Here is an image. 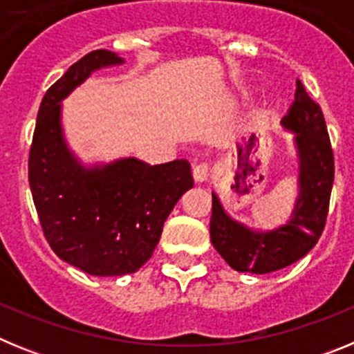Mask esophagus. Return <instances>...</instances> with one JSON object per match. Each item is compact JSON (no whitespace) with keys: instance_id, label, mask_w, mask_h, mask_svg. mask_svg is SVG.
Listing matches in <instances>:
<instances>
[{"instance_id":"34e87169","label":"esophagus","mask_w":354,"mask_h":354,"mask_svg":"<svg viewBox=\"0 0 354 354\" xmlns=\"http://www.w3.org/2000/svg\"><path fill=\"white\" fill-rule=\"evenodd\" d=\"M209 174H211V168L205 162H200V165L193 167V179L196 183H205L209 179Z\"/></svg>"}]
</instances>
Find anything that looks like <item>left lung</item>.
<instances>
[{
  "mask_svg": "<svg viewBox=\"0 0 354 354\" xmlns=\"http://www.w3.org/2000/svg\"><path fill=\"white\" fill-rule=\"evenodd\" d=\"M282 126L294 133L299 162V195L282 227L259 232L232 220L212 193L211 243L232 270L241 273H273L310 252L326 225L335 161L321 106L312 101L301 81Z\"/></svg>",
  "mask_w": 354,
  "mask_h": 354,
  "instance_id": "left-lung-1",
  "label": "left lung"
}]
</instances>
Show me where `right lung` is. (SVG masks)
<instances>
[{
	"instance_id": "obj_1",
	"label": "right lung",
	"mask_w": 354,
	"mask_h": 354,
	"mask_svg": "<svg viewBox=\"0 0 354 354\" xmlns=\"http://www.w3.org/2000/svg\"><path fill=\"white\" fill-rule=\"evenodd\" d=\"M124 64L117 53L97 49L71 65L40 102L28 159L31 196L53 252L93 277L138 271L154 253L162 225L193 187L186 159L165 165L136 158L83 167L68 150L62 104L93 71Z\"/></svg>"
}]
</instances>
